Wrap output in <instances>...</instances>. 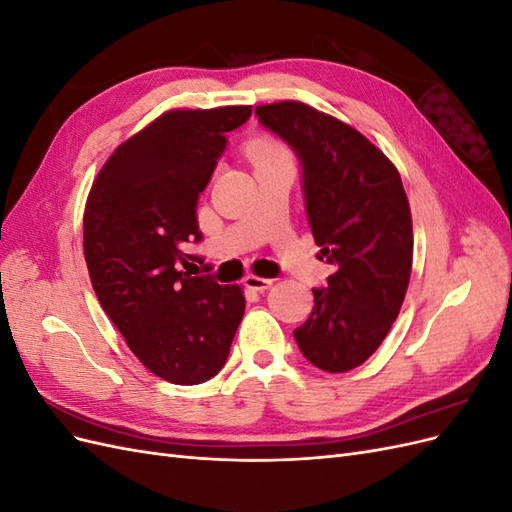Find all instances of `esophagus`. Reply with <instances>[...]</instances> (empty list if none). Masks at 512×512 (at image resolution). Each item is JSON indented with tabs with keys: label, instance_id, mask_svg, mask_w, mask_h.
<instances>
[{
	"label": "esophagus",
	"instance_id": "34e87169",
	"mask_svg": "<svg viewBox=\"0 0 512 512\" xmlns=\"http://www.w3.org/2000/svg\"><path fill=\"white\" fill-rule=\"evenodd\" d=\"M245 286L252 290H267L273 286L271 277H260V275H247L245 277Z\"/></svg>",
	"mask_w": 512,
	"mask_h": 512
}]
</instances>
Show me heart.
Wrapping results in <instances>:
<instances>
[{
	"label": "heart",
	"instance_id": "1",
	"mask_svg": "<svg viewBox=\"0 0 512 512\" xmlns=\"http://www.w3.org/2000/svg\"><path fill=\"white\" fill-rule=\"evenodd\" d=\"M247 158L252 160L256 168L260 166H271V164H282L292 162V156L288 147L275 136H256L250 143L245 145Z\"/></svg>",
	"mask_w": 512,
	"mask_h": 512
}]
</instances>
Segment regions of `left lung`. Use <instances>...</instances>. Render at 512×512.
Segmentation results:
<instances>
[{
	"label": "left lung",
	"mask_w": 512,
	"mask_h": 512,
	"mask_svg": "<svg viewBox=\"0 0 512 512\" xmlns=\"http://www.w3.org/2000/svg\"><path fill=\"white\" fill-rule=\"evenodd\" d=\"M256 115L301 158L318 258L335 267L294 339L309 363L344 374L378 350L406 297L414 235L404 183L367 136L314 106L284 100Z\"/></svg>",
	"instance_id": "left-lung-1"
}]
</instances>
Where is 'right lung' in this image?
<instances>
[{"mask_svg":"<svg viewBox=\"0 0 512 512\" xmlns=\"http://www.w3.org/2000/svg\"><path fill=\"white\" fill-rule=\"evenodd\" d=\"M252 106L173 108L121 143L91 185L83 252L96 297L151 374L200 384L224 367L245 312L243 288L192 277L198 196ZM198 260V258H196Z\"/></svg>","mask_w":512,"mask_h":512,"instance_id":"add662e5","label":"right lung"}]
</instances>
